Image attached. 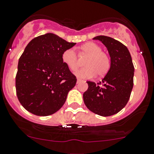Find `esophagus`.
Returning <instances> with one entry per match:
<instances>
[{
	"mask_svg": "<svg viewBox=\"0 0 154 154\" xmlns=\"http://www.w3.org/2000/svg\"><path fill=\"white\" fill-rule=\"evenodd\" d=\"M82 81H83V80H82L81 79H80V78H77V83H80V82H82Z\"/></svg>",
	"mask_w": 154,
	"mask_h": 154,
	"instance_id": "1",
	"label": "esophagus"
}]
</instances>
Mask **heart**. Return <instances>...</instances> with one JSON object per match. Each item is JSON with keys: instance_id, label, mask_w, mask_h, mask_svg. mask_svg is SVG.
Wrapping results in <instances>:
<instances>
[{"instance_id": "1", "label": "heart", "mask_w": 154, "mask_h": 154, "mask_svg": "<svg viewBox=\"0 0 154 154\" xmlns=\"http://www.w3.org/2000/svg\"><path fill=\"white\" fill-rule=\"evenodd\" d=\"M82 54L87 56L84 60V68L78 70L76 75L80 78H90L96 74L98 77H103L109 71L110 65V59L107 53L101 51L99 45L94 42H87L80 46ZM63 63L71 71H74L80 66V61L74 50L68 49L62 53Z\"/></svg>"}]
</instances>
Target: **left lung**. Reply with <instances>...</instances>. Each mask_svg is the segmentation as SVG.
<instances>
[{
	"label": "left lung",
	"mask_w": 154,
	"mask_h": 154,
	"mask_svg": "<svg viewBox=\"0 0 154 154\" xmlns=\"http://www.w3.org/2000/svg\"><path fill=\"white\" fill-rule=\"evenodd\" d=\"M107 49L110 57L108 72L96 84L87 81L83 101L89 110L102 117L116 114L127 104L133 88L134 68L129 50L117 40L107 36L95 37Z\"/></svg>",
	"instance_id": "1"
}]
</instances>
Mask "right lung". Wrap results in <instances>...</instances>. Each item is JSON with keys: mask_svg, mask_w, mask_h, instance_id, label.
Masks as SVG:
<instances>
[{"mask_svg": "<svg viewBox=\"0 0 154 154\" xmlns=\"http://www.w3.org/2000/svg\"><path fill=\"white\" fill-rule=\"evenodd\" d=\"M75 44L47 33L31 40L25 47L18 63L16 89L19 102L30 113L49 116L65 104L77 78L62 56Z\"/></svg>", "mask_w": 154, "mask_h": 154, "instance_id": "obj_1", "label": "right lung"}]
</instances>
